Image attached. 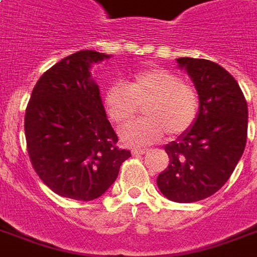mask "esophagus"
<instances>
[{
  "mask_svg": "<svg viewBox=\"0 0 257 257\" xmlns=\"http://www.w3.org/2000/svg\"><path fill=\"white\" fill-rule=\"evenodd\" d=\"M147 152H148V149H133L132 151L133 156H141V155H144Z\"/></svg>",
  "mask_w": 257,
  "mask_h": 257,
  "instance_id": "1",
  "label": "esophagus"
}]
</instances>
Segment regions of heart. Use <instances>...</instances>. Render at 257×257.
I'll return each instance as SVG.
<instances>
[{
    "label": "heart",
    "mask_w": 257,
    "mask_h": 257,
    "mask_svg": "<svg viewBox=\"0 0 257 257\" xmlns=\"http://www.w3.org/2000/svg\"><path fill=\"white\" fill-rule=\"evenodd\" d=\"M105 113L116 124L129 121L144 105V118L121 128V139L135 147L156 143L167 133L169 137L187 135L200 113V96L191 82L165 68L137 70L128 85L114 82L102 97Z\"/></svg>",
    "instance_id": "obj_1"
}]
</instances>
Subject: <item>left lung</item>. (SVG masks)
<instances>
[{"instance_id":"8db88e82","label":"left lung","mask_w":257,"mask_h":257,"mask_svg":"<svg viewBox=\"0 0 257 257\" xmlns=\"http://www.w3.org/2000/svg\"><path fill=\"white\" fill-rule=\"evenodd\" d=\"M200 96L199 118L184 136L165 145L168 167L157 187L176 203H193L219 191L235 171L247 143V101L235 78L209 60L177 58Z\"/></svg>"}]
</instances>
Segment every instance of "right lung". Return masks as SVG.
Here are the masks:
<instances>
[{"instance_id": "add662e5", "label": "right lung", "mask_w": 257, "mask_h": 257, "mask_svg": "<svg viewBox=\"0 0 257 257\" xmlns=\"http://www.w3.org/2000/svg\"><path fill=\"white\" fill-rule=\"evenodd\" d=\"M109 58L80 50L34 85L25 113L26 148L40 179L57 195L90 201L106 192L131 152L117 147L90 65Z\"/></svg>"}]
</instances>
